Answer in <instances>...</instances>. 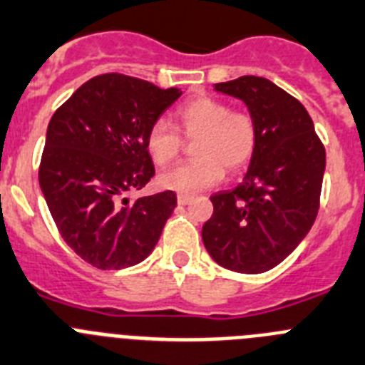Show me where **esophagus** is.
<instances>
[{
	"mask_svg": "<svg viewBox=\"0 0 365 365\" xmlns=\"http://www.w3.org/2000/svg\"><path fill=\"white\" fill-rule=\"evenodd\" d=\"M190 200H192V196H190V195H178V203H180V205H187V203H189Z\"/></svg>",
	"mask_w": 365,
	"mask_h": 365,
	"instance_id": "34e87169",
	"label": "esophagus"
}]
</instances>
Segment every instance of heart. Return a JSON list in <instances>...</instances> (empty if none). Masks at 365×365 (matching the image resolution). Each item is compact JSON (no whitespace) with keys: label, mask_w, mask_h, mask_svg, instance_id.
<instances>
[{"label":"heart","mask_w":365,"mask_h":365,"mask_svg":"<svg viewBox=\"0 0 365 365\" xmlns=\"http://www.w3.org/2000/svg\"><path fill=\"white\" fill-rule=\"evenodd\" d=\"M176 128L187 142L198 140L192 149L196 160L162 173L158 183L182 195L216 185L223 178V167L229 173L242 170L258 145L255 114L232 109L231 103L215 96H198L182 105L176 113ZM178 131L167 120H156L149 127L145 147L156 165L165 167L180 156L183 140Z\"/></svg>","instance_id":"1"}]
</instances>
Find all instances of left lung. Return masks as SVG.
Wrapping results in <instances>:
<instances>
[{
	"mask_svg": "<svg viewBox=\"0 0 365 365\" xmlns=\"http://www.w3.org/2000/svg\"><path fill=\"white\" fill-rule=\"evenodd\" d=\"M216 91L244 100L258 123V145L244 182L211 196L202 240L229 271L277 267L313 227L320 209L326 147L304 105L272 81L240 76Z\"/></svg>",
	"mask_w": 365,
	"mask_h": 365,
	"instance_id": "1",
	"label": "left lung"
}]
</instances>
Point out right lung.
<instances>
[{"instance_id":"obj_1","label":"right lung","mask_w":365,"mask_h":365,"mask_svg":"<svg viewBox=\"0 0 365 365\" xmlns=\"http://www.w3.org/2000/svg\"><path fill=\"white\" fill-rule=\"evenodd\" d=\"M180 94L107 72L81 85L51 118L39 187L65 244L93 267H130L158 244L176 195H125L154 176L147 130Z\"/></svg>"}]
</instances>
